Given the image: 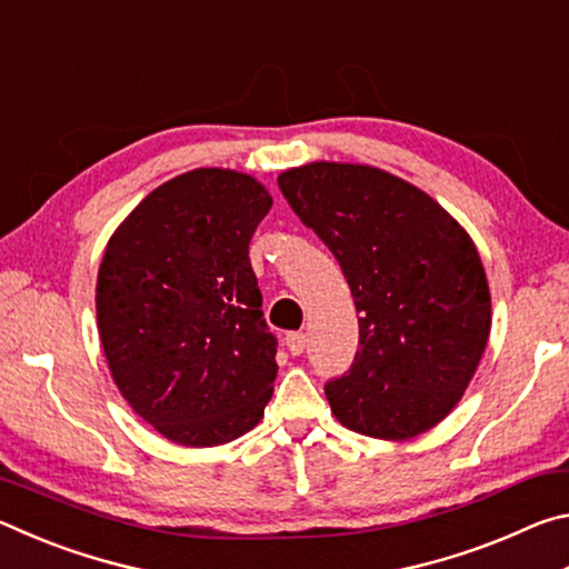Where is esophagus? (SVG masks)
I'll use <instances>...</instances> for the list:
<instances>
[{"label": "esophagus", "instance_id": "esophagus-1", "mask_svg": "<svg viewBox=\"0 0 569 569\" xmlns=\"http://www.w3.org/2000/svg\"><path fill=\"white\" fill-rule=\"evenodd\" d=\"M286 346L293 356H301L306 349V333L303 331H291L286 336Z\"/></svg>", "mask_w": 569, "mask_h": 569}]
</instances>
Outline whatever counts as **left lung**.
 Returning <instances> with one entry per match:
<instances>
[{"label":"left lung","mask_w":569,"mask_h":569,"mask_svg":"<svg viewBox=\"0 0 569 569\" xmlns=\"http://www.w3.org/2000/svg\"><path fill=\"white\" fill-rule=\"evenodd\" d=\"M278 186L331 248L359 313L351 369L326 383L333 417L383 441L437 427L492 329L475 240L429 192L373 166L316 160L283 170Z\"/></svg>","instance_id":"1"}]
</instances>
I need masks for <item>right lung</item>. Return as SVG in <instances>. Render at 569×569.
Segmentation results:
<instances>
[{"label": "right lung", "instance_id": "right-lung-1", "mask_svg": "<svg viewBox=\"0 0 569 569\" xmlns=\"http://www.w3.org/2000/svg\"><path fill=\"white\" fill-rule=\"evenodd\" d=\"M273 206L248 172L196 168L134 206L94 288L112 381L182 447L228 445L263 419L278 373L248 246Z\"/></svg>", "mask_w": 569, "mask_h": 569}]
</instances>
